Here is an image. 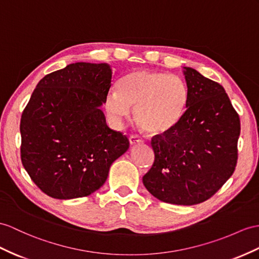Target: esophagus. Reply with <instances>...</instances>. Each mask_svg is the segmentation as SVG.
Masks as SVG:
<instances>
[{
	"label": "esophagus",
	"instance_id": "1",
	"mask_svg": "<svg viewBox=\"0 0 259 259\" xmlns=\"http://www.w3.org/2000/svg\"><path fill=\"white\" fill-rule=\"evenodd\" d=\"M128 140H130L131 145H136V144H142V143H144V141H143L142 138H141L140 136H138V135H130Z\"/></svg>",
	"mask_w": 259,
	"mask_h": 259
}]
</instances>
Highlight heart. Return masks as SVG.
Wrapping results in <instances>:
<instances>
[{
    "label": "heart",
    "instance_id": "1",
    "mask_svg": "<svg viewBox=\"0 0 259 259\" xmlns=\"http://www.w3.org/2000/svg\"><path fill=\"white\" fill-rule=\"evenodd\" d=\"M117 92L106 99V111L119 121L134 108L140 127L149 134H165L177 126L188 108L187 84L178 75L135 70L118 81Z\"/></svg>",
    "mask_w": 259,
    "mask_h": 259
}]
</instances>
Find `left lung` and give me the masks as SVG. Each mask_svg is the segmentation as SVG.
Masks as SVG:
<instances>
[{
  "instance_id": "8db88e82",
  "label": "left lung",
  "mask_w": 259,
  "mask_h": 259,
  "mask_svg": "<svg viewBox=\"0 0 259 259\" xmlns=\"http://www.w3.org/2000/svg\"><path fill=\"white\" fill-rule=\"evenodd\" d=\"M184 118L151 138L155 160L143 184L162 202L193 205L210 199L234 172L241 121L218 82L185 67Z\"/></svg>"
}]
</instances>
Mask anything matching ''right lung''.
Masks as SVG:
<instances>
[{"label":"right lung","instance_id":"add662e5","mask_svg":"<svg viewBox=\"0 0 259 259\" xmlns=\"http://www.w3.org/2000/svg\"><path fill=\"white\" fill-rule=\"evenodd\" d=\"M112 69L75 62L45 75L22 113L21 159L30 179L54 199L90 195L104 185L112 162L130 147L100 110Z\"/></svg>","mask_w":259,"mask_h":259}]
</instances>
